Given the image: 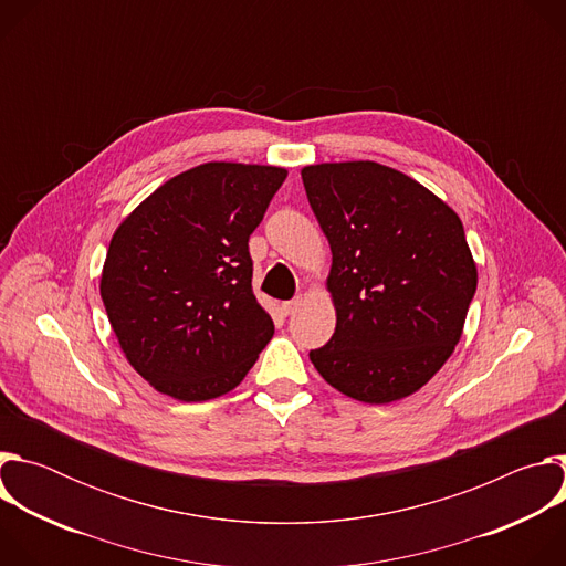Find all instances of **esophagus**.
I'll return each instance as SVG.
<instances>
[{"mask_svg":"<svg viewBox=\"0 0 566 566\" xmlns=\"http://www.w3.org/2000/svg\"><path fill=\"white\" fill-rule=\"evenodd\" d=\"M300 306H302V297H295V300L282 302V311H284V315H293Z\"/></svg>","mask_w":566,"mask_h":566,"instance_id":"1","label":"esophagus"}]
</instances>
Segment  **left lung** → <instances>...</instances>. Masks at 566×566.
Returning a JSON list of instances; mask_svg holds the SVG:
<instances>
[{
  "mask_svg": "<svg viewBox=\"0 0 566 566\" xmlns=\"http://www.w3.org/2000/svg\"><path fill=\"white\" fill-rule=\"evenodd\" d=\"M302 184L334 255L336 332L313 367L363 402L415 394L454 352L476 291L461 219L374 160L306 166Z\"/></svg>",
  "mask_w": 566,
  "mask_h": 566,
  "instance_id": "1",
  "label": "left lung"
}]
</instances>
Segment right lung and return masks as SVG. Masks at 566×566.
I'll use <instances>...</instances> for the list:
<instances>
[{"instance_id":"add662e5","label":"right lung","mask_w":566,"mask_h":566,"mask_svg":"<svg viewBox=\"0 0 566 566\" xmlns=\"http://www.w3.org/2000/svg\"><path fill=\"white\" fill-rule=\"evenodd\" d=\"M284 168L203 164L154 190L114 232L101 297L129 365L197 402L234 389L273 338L249 239Z\"/></svg>"}]
</instances>
